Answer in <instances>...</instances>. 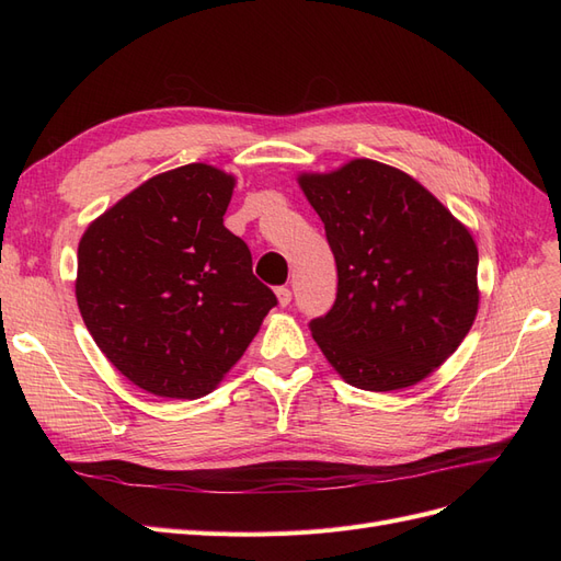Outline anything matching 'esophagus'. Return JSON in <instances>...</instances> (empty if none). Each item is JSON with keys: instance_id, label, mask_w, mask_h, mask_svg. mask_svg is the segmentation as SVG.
<instances>
[{"instance_id": "esophagus-1", "label": "esophagus", "mask_w": 561, "mask_h": 561, "mask_svg": "<svg viewBox=\"0 0 561 561\" xmlns=\"http://www.w3.org/2000/svg\"><path fill=\"white\" fill-rule=\"evenodd\" d=\"M276 297H278V304H280V307H287V304L293 301V293H290V287H285V285L276 287Z\"/></svg>"}]
</instances>
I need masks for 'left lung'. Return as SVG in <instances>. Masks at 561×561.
<instances>
[{"instance_id": "8db88e82", "label": "left lung", "mask_w": 561, "mask_h": 561, "mask_svg": "<svg viewBox=\"0 0 561 561\" xmlns=\"http://www.w3.org/2000/svg\"><path fill=\"white\" fill-rule=\"evenodd\" d=\"M299 184L325 225L336 299L309 322L332 367L363 390L426 379L478 313V248L428 190L398 168L355 159Z\"/></svg>"}]
</instances>
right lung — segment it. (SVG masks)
Returning <instances> with one entry per match:
<instances>
[{
	"label": "right lung",
	"mask_w": 561,
	"mask_h": 561,
	"mask_svg": "<svg viewBox=\"0 0 561 561\" xmlns=\"http://www.w3.org/2000/svg\"><path fill=\"white\" fill-rule=\"evenodd\" d=\"M233 178L190 163L147 180L81 236L77 304L98 348L147 393L208 396L278 299L225 227Z\"/></svg>",
	"instance_id": "right-lung-1"
}]
</instances>
